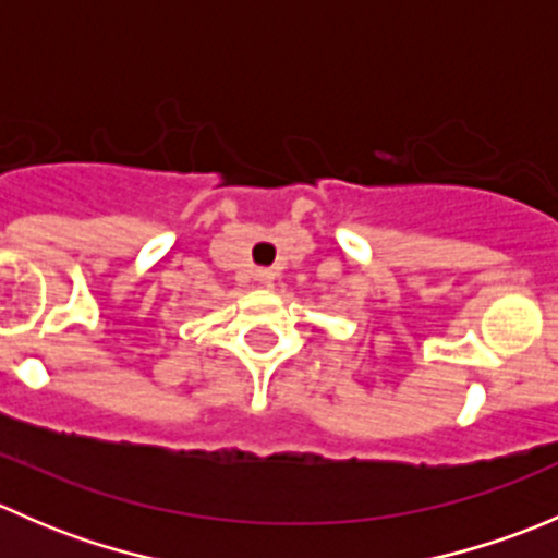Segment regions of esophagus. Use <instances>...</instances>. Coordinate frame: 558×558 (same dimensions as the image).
<instances>
[{
    "mask_svg": "<svg viewBox=\"0 0 558 558\" xmlns=\"http://www.w3.org/2000/svg\"><path fill=\"white\" fill-rule=\"evenodd\" d=\"M275 269H269V267H262V269H256V280L262 286H272V280H275Z\"/></svg>",
    "mask_w": 558,
    "mask_h": 558,
    "instance_id": "obj_1",
    "label": "esophagus"
}]
</instances>
